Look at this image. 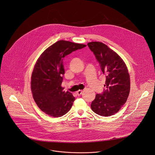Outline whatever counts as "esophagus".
Instances as JSON below:
<instances>
[{
	"label": "esophagus",
	"instance_id": "obj_1",
	"mask_svg": "<svg viewBox=\"0 0 155 155\" xmlns=\"http://www.w3.org/2000/svg\"><path fill=\"white\" fill-rule=\"evenodd\" d=\"M82 92H83V91H82V90H78V91L77 92V94L78 95H81V94H82Z\"/></svg>",
	"mask_w": 155,
	"mask_h": 155
}]
</instances>
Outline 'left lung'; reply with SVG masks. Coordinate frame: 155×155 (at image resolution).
<instances>
[{"instance_id": "1", "label": "left lung", "mask_w": 155, "mask_h": 155, "mask_svg": "<svg viewBox=\"0 0 155 155\" xmlns=\"http://www.w3.org/2000/svg\"><path fill=\"white\" fill-rule=\"evenodd\" d=\"M105 75V89L97 94L91 107L98 115L108 117L117 113L128 97L130 78L123 60L114 51L101 42L87 43Z\"/></svg>"}]
</instances>
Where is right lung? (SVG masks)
Instances as JSON below:
<instances>
[{
	"instance_id": "1",
	"label": "right lung",
	"mask_w": 155,
	"mask_h": 155,
	"mask_svg": "<svg viewBox=\"0 0 155 155\" xmlns=\"http://www.w3.org/2000/svg\"><path fill=\"white\" fill-rule=\"evenodd\" d=\"M86 45L61 40L48 47L36 61L31 75V89L39 109L49 116L57 117L71 108L75 97L63 91L64 58Z\"/></svg>"
}]
</instances>
